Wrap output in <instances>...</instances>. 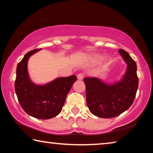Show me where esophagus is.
Returning <instances> with one entry per match:
<instances>
[{"mask_svg":"<svg viewBox=\"0 0 153 153\" xmlns=\"http://www.w3.org/2000/svg\"><path fill=\"white\" fill-rule=\"evenodd\" d=\"M77 79L82 80L83 78H84V75L82 74H77Z\"/></svg>","mask_w":153,"mask_h":153,"instance_id":"obj_1","label":"esophagus"}]
</instances>
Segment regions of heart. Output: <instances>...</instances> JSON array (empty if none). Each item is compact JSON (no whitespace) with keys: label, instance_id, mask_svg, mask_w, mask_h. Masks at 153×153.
Wrapping results in <instances>:
<instances>
[{"label":"heart","instance_id":"1","mask_svg":"<svg viewBox=\"0 0 153 153\" xmlns=\"http://www.w3.org/2000/svg\"><path fill=\"white\" fill-rule=\"evenodd\" d=\"M103 56L102 55L100 54H98V53H93V54H90L88 56H87V59L90 63H98V62L100 61L102 59ZM108 61H109V58L107 57L105 59V63L107 64Z\"/></svg>","mask_w":153,"mask_h":153}]
</instances>
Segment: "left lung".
Here are the masks:
<instances>
[{"label":"left lung","instance_id":"left-lung-1","mask_svg":"<svg viewBox=\"0 0 153 153\" xmlns=\"http://www.w3.org/2000/svg\"><path fill=\"white\" fill-rule=\"evenodd\" d=\"M119 53L127 64L125 74L111 84L97 77H85L86 102L93 115L101 118L115 117L132 105L138 88L137 66L130 55L123 49Z\"/></svg>","mask_w":153,"mask_h":153}]
</instances>
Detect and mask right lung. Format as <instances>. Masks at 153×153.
<instances>
[{
    "label": "right lung",
    "mask_w": 153,
    "mask_h": 153,
    "mask_svg": "<svg viewBox=\"0 0 153 153\" xmlns=\"http://www.w3.org/2000/svg\"><path fill=\"white\" fill-rule=\"evenodd\" d=\"M41 49H34L26 53L17 65L15 90L21 107L28 115L40 120H48L61 113L67 95L76 76L57 77L44 85L36 84L31 80L27 70V62L33 54Z\"/></svg>",
    "instance_id": "add662e5"
}]
</instances>
